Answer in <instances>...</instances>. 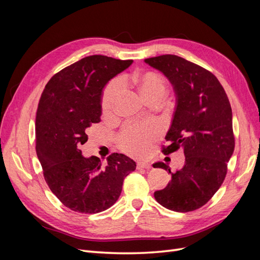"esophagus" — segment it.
<instances>
[{
  "mask_svg": "<svg viewBox=\"0 0 260 260\" xmlns=\"http://www.w3.org/2000/svg\"><path fill=\"white\" fill-rule=\"evenodd\" d=\"M151 166H149L148 162H138L137 164V169H149Z\"/></svg>",
  "mask_w": 260,
  "mask_h": 260,
  "instance_id": "esophagus-1",
  "label": "esophagus"
}]
</instances>
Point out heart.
I'll use <instances>...</instances> for the list:
<instances>
[{
	"instance_id": "heart-1",
	"label": "heart",
	"mask_w": 260,
	"mask_h": 260,
	"mask_svg": "<svg viewBox=\"0 0 260 260\" xmlns=\"http://www.w3.org/2000/svg\"><path fill=\"white\" fill-rule=\"evenodd\" d=\"M119 81H112L105 88L101 100L102 114L104 117H112L116 111L118 102L122 95V86L138 92L146 103L151 101H161L168 92V82L160 74L146 72L123 75ZM158 135L154 125H127L118 135V144L124 153L141 157L145 155L152 141Z\"/></svg>"
}]
</instances>
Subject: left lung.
I'll list each match as a JSON object with an SVG mask.
<instances>
[{"mask_svg":"<svg viewBox=\"0 0 260 260\" xmlns=\"http://www.w3.org/2000/svg\"><path fill=\"white\" fill-rule=\"evenodd\" d=\"M174 84L178 105L161 152L169 155L182 148L183 167L171 172L167 164L154 168L169 171L171 181L154 193L167 209L187 212L201 208L223 183L235 139L229 99L209 70L177 55L146 58Z\"/></svg>","mask_w":260,"mask_h":260,"instance_id":"1","label":"left lung"}]
</instances>
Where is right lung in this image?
I'll list each match as a JSON object with an SVG mask.
<instances>
[{
    "label": "right lung",
    "instance_id": "right-lung-1",
    "mask_svg": "<svg viewBox=\"0 0 260 260\" xmlns=\"http://www.w3.org/2000/svg\"><path fill=\"white\" fill-rule=\"evenodd\" d=\"M132 64L92 55L55 74L41 94L36 116V151L45 182L62 205L76 212L96 214L119 199L124 178L137 165L113 153L107 165L82 156L90 125L101 121V94L114 76Z\"/></svg>",
    "mask_w": 260,
    "mask_h": 260
}]
</instances>
